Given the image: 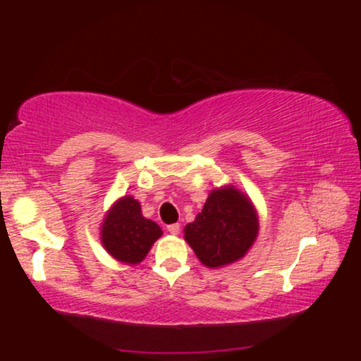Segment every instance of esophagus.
I'll return each mask as SVG.
<instances>
[{
	"instance_id": "1",
	"label": "esophagus",
	"mask_w": 361,
	"mask_h": 361,
	"mask_svg": "<svg viewBox=\"0 0 361 361\" xmlns=\"http://www.w3.org/2000/svg\"><path fill=\"white\" fill-rule=\"evenodd\" d=\"M180 224H171V226H168V233L169 234H173V235H176V234H180Z\"/></svg>"
}]
</instances>
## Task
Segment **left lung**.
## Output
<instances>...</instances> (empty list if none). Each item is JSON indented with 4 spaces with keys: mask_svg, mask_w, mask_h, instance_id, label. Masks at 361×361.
Listing matches in <instances>:
<instances>
[{
    "mask_svg": "<svg viewBox=\"0 0 361 361\" xmlns=\"http://www.w3.org/2000/svg\"><path fill=\"white\" fill-rule=\"evenodd\" d=\"M256 209L234 186L212 190L202 212L185 226V239L209 268L241 259L258 235Z\"/></svg>",
    "mask_w": 361,
    "mask_h": 361,
    "instance_id": "1",
    "label": "left lung"
}]
</instances>
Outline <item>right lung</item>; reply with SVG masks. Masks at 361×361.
<instances>
[{
    "instance_id": "obj_1",
    "label": "right lung",
    "mask_w": 361,
    "mask_h": 361,
    "mask_svg": "<svg viewBox=\"0 0 361 361\" xmlns=\"http://www.w3.org/2000/svg\"><path fill=\"white\" fill-rule=\"evenodd\" d=\"M102 244L109 255L122 263L137 264L146 258L163 231L140 212L134 197H122L114 204L102 224Z\"/></svg>"
}]
</instances>
